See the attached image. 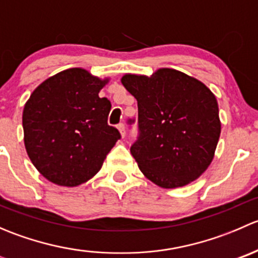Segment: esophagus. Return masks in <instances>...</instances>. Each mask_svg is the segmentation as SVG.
<instances>
[{
    "label": "esophagus",
    "instance_id": "esophagus-1",
    "mask_svg": "<svg viewBox=\"0 0 258 258\" xmlns=\"http://www.w3.org/2000/svg\"><path fill=\"white\" fill-rule=\"evenodd\" d=\"M117 128H118L119 134H121V137L123 139L124 136H126V130H124V124L123 123H119L118 126H117Z\"/></svg>",
    "mask_w": 258,
    "mask_h": 258
}]
</instances>
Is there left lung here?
<instances>
[{"instance_id": "left-lung-1", "label": "left lung", "mask_w": 258, "mask_h": 258, "mask_svg": "<svg viewBox=\"0 0 258 258\" xmlns=\"http://www.w3.org/2000/svg\"><path fill=\"white\" fill-rule=\"evenodd\" d=\"M122 85L137 100L140 137L131 153L140 170L162 188L186 186L209 168L221 134L215 95L173 69L150 77L126 74Z\"/></svg>"}]
</instances>
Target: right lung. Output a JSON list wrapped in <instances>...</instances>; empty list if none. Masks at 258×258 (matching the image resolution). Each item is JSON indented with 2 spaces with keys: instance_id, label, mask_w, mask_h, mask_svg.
<instances>
[{
  "instance_id": "1",
  "label": "right lung",
  "mask_w": 258,
  "mask_h": 258,
  "mask_svg": "<svg viewBox=\"0 0 258 258\" xmlns=\"http://www.w3.org/2000/svg\"><path fill=\"white\" fill-rule=\"evenodd\" d=\"M110 79L64 70L43 81L23 107V141L38 172L58 186L76 187L101 170L121 135L107 124L111 102L98 96Z\"/></svg>"
}]
</instances>
